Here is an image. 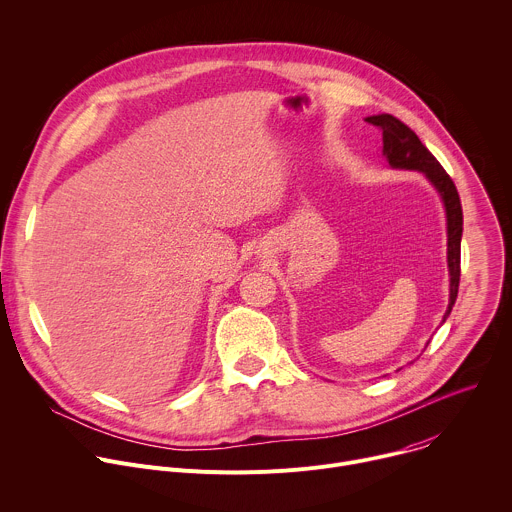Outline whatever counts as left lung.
<instances>
[{"label": "left lung", "mask_w": 512, "mask_h": 512, "mask_svg": "<svg viewBox=\"0 0 512 512\" xmlns=\"http://www.w3.org/2000/svg\"><path fill=\"white\" fill-rule=\"evenodd\" d=\"M366 122L382 130L384 154L392 166L422 170L442 195V201L446 207V219H448V271H450V301L444 313V319H446L452 311V305L458 295V285H460L462 205H460L456 185L442 168V164L436 160V156L422 144L416 132L408 124H404L400 118L392 114H378V116H368Z\"/></svg>", "instance_id": "8db88e82"}]
</instances>
